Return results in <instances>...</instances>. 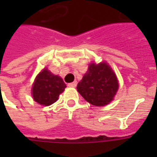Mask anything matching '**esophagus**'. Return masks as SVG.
Segmentation results:
<instances>
[{
    "label": "esophagus",
    "instance_id": "1",
    "mask_svg": "<svg viewBox=\"0 0 157 157\" xmlns=\"http://www.w3.org/2000/svg\"><path fill=\"white\" fill-rule=\"evenodd\" d=\"M77 85V82H73L71 83H69L68 86L69 87H75Z\"/></svg>",
    "mask_w": 157,
    "mask_h": 157
}]
</instances>
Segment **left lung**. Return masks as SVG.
I'll use <instances>...</instances> for the list:
<instances>
[{"mask_svg":"<svg viewBox=\"0 0 157 157\" xmlns=\"http://www.w3.org/2000/svg\"><path fill=\"white\" fill-rule=\"evenodd\" d=\"M76 88L89 103L94 106H105L113 98L118 91V83L111 67L103 62L89 65L88 71Z\"/></svg>","mask_w":157,"mask_h":157,"instance_id":"1","label":"left lung"}]
</instances>
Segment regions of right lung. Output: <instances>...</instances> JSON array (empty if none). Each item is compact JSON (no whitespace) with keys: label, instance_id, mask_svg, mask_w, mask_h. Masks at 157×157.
Here are the masks:
<instances>
[{"label":"right lung","instance_id":"1","mask_svg":"<svg viewBox=\"0 0 157 157\" xmlns=\"http://www.w3.org/2000/svg\"><path fill=\"white\" fill-rule=\"evenodd\" d=\"M65 87L66 85L62 78L44 69L36 77L33 86V97L34 101L41 105H51L58 100Z\"/></svg>","mask_w":157,"mask_h":157}]
</instances>
